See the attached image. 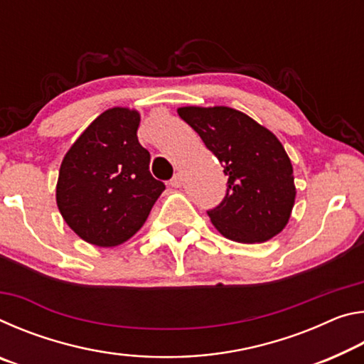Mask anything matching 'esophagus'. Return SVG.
<instances>
[{
	"label": "esophagus",
	"mask_w": 364,
	"mask_h": 364,
	"mask_svg": "<svg viewBox=\"0 0 364 364\" xmlns=\"http://www.w3.org/2000/svg\"><path fill=\"white\" fill-rule=\"evenodd\" d=\"M170 186H171V188H181V186H183V176H181L180 173H176V175L170 180Z\"/></svg>",
	"instance_id": "34e87169"
}]
</instances>
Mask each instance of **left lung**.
I'll return each instance as SVG.
<instances>
[{"label": "left lung", "mask_w": 364, "mask_h": 364, "mask_svg": "<svg viewBox=\"0 0 364 364\" xmlns=\"http://www.w3.org/2000/svg\"><path fill=\"white\" fill-rule=\"evenodd\" d=\"M178 115L217 156L228 176L225 199L208 212L218 232L258 244L284 230L297 191L291 159L276 134L226 106H186Z\"/></svg>", "instance_id": "obj_1"}]
</instances>
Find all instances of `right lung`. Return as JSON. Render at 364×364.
Instances as JSON below:
<instances>
[{
    "instance_id": "1",
    "label": "right lung",
    "mask_w": 364,
    "mask_h": 364,
    "mask_svg": "<svg viewBox=\"0 0 364 364\" xmlns=\"http://www.w3.org/2000/svg\"><path fill=\"white\" fill-rule=\"evenodd\" d=\"M141 114L130 107L104 110L63 159L56 202L70 230L88 244L115 247L144 225L164 193L151 175V154L139 144Z\"/></svg>"
}]
</instances>
